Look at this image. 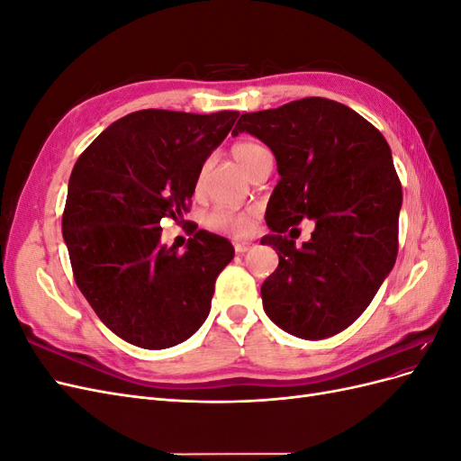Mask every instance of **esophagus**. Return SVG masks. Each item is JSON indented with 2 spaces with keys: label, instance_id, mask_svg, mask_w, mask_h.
Here are the masks:
<instances>
[{
  "label": "esophagus",
  "instance_id": "esophagus-1",
  "mask_svg": "<svg viewBox=\"0 0 461 461\" xmlns=\"http://www.w3.org/2000/svg\"><path fill=\"white\" fill-rule=\"evenodd\" d=\"M254 244L252 242H234V249H236V254H244V252H248L249 248H252Z\"/></svg>",
  "mask_w": 461,
  "mask_h": 461
}]
</instances>
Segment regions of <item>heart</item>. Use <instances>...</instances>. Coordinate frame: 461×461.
I'll return each mask as SVG.
<instances>
[{
	"label": "heart",
	"mask_w": 461,
	"mask_h": 461,
	"mask_svg": "<svg viewBox=\"0 0 461 461\" xmlns=\"http://www.w3.org/2000/svg\"><path fill=\"white\" fill-rule=\"evenodd\" d=\"M267 151L258 142H236L230 148V153L234 161L239 163L246 173L252 171V167L256 161ZM202 176L203 171H200L196 178V190L202 186ZM205 222L209 229H213L222 234H230V236H246L249 230L254 229V212H240V209H229V207H215L213 212H209L205 217Z\"/></svg>",
	"instance_id": "heart-1"
}]
</instances>
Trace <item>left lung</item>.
Masks as SVG:
<instances>
[{"label":"left lung","mask_w":461,"mask_h":461,"mask_svg":"<svg viewBox=\"0 0 461 461\" xmlns=\"http://www.w3.org/2000/svg\"><path fill=\"white\" fill-rule=\"evenodd\" d=\"M249 132L275 153L281 180L265 212L278 267L261 286L263 310L298 339L319 340L366 312L398 256L402 185L384 136L348 105L303 97L244 113ZM316 221L296 249L284 232Z\"/></svg>","instance_id":"1"}]
</instances>
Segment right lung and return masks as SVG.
Returning <instances> with one entry per match:
<instances>
[{
  "mask_svg": "<svg viewBox=\"0 0 461 461\" xmlns=\"http://www.w3.org/2000/svg\"><path fill=\"white\" fill-rule=\"evenodd\" d=\"M239 111L198 115L142 109L115 121L80 153L63 212L75 283L102 323L146 350L190 339L212 310L234 258L222 236L190 229L186 252L161 246V221L190 212L203 161Z\"/></svg>",
  "mask_w": 461,
  "mask_h": 461,
  "instance_id": "right-lung-1",
  "label": "right lung"
}]
</instances>
